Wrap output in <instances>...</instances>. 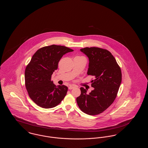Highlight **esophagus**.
Instances as JSON below:
<instances>
[{
    "mask_svg": "<svg viewBox=\"0 0 148 148\" xmlns=\"http://www.w3.org/2000/svg\"><path fill=\"white\" fill-rule=\"evenodd\" d=\"M75 87H77L76 86H75V85H70L69 86V90H71V89H74V88H75Z\"/></svg>",
    "mask_w": 148,
    "mask_h": 148,
    "instance_id": "1",
    "label": "esophagus"
}]
</instances>
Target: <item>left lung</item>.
Segmentation results:
<instances>
[{"instance_id":"left-lung-1","label":"left lung","mask_w":148,"mask_h":148,"mask_svg":"<svg viewBox=\"0 0 148 148\" xmlns=\"http://www.w3.org/2000/svg\"><path fill=\"white\" fill-rule=\"evenodd\" d=\"M80 51L88 57L89 63L87 74L94 77L89 94L80 88L81 94L77 98L80 110L88 115L103 112L112 105L117 96L121 82V71L115 58L108 50L98 47H86Z\"/></svg>"}]
</instances>
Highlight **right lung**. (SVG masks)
<instances>
[{
  "label": "right lung",
  "instance_id": "add662e5",
  "mask_svg": "<svg viewBox=\"0 0 148 148\" xmlns=\"http://www.w3.org/2000/svg\"><path fill=\"white\" fill-rule=\"evenodd\" d=\"M74 51L65 46L51 45L38 50L25 71V84L30 99L45 109L59 104L65 97L68 87L56 86L51 80L63 55Z\"/></svg>",
  "mask_w": 148,
  "mask_h": 148
}]
</instances>
